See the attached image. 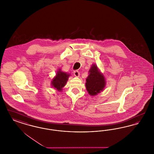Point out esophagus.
Returning <instances> with one entry per match:
<instances>
[{
  "label": "esophagus",
  "instance_id": "esophagus-1",
  "mask_svg": "<svg viewBox=\"0 0 154 154\" xmlns=\"http://www.w3.org/2000/svg\"><path fill=\"white\" fill-rule=\"evenodd\" d=\"M80 72L77 70H75L74 71V75L75 76V77H79L80 76Z\"/></svg>",
  "mask_w": 154,
  "mask_h": 154
}]
</instances>
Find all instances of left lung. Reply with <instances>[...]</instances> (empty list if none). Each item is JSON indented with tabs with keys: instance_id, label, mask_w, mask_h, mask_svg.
Returning a JSON list of instances; mask_svg holds the SVG:
<instances>
[{
	"instance_id": "left-lung-1",
	"label": "left lung",
	"mask_w": 154,
	"mask_h": 154,
	"mask_svg": "<svg viewBox=\"0 0 154 154\" xmlns=\"http://www.w3.org/2000/svg\"><path fill=\"white\" fill-rule=\"evenodd\" d=\"M89 72L85 83L86 88L91 95H95L103 91L106 81L103 75L100 73L95 65L92 66Z\"/></svg>"
}]
</instances>
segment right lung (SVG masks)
Returning <instances> with one entry per match:
<instances>
[{
    "label": "right lung",
    "instance_id": "right-lung-1",
    "mask_svg": "<svg viewBox=\"0 0 154 154\" xmlns=\"http://www.w3.org/2000/svg\"><path fill=\"white\" fill-rule=\"evenodd\" d=\"M69 75L70 74L62 72L60 70H59L55 77L54 78L53 81H52V87L56 88L58 91H61L62 88L66 85Z\"/></svg>",
    "mask_w": 154,
    "mask_h": 154
}]
</instances>
